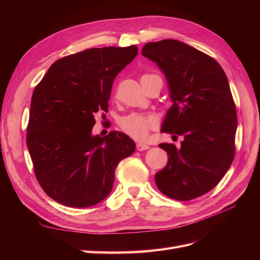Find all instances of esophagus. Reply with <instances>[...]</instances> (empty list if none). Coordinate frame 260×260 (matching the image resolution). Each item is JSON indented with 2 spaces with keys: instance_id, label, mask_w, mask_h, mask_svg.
<instances>
[{
  "instance_id": "1",
  "label": "esophagus",
  "mask_w": 260,
  "mask_h": 260,
  "mask_svg": "<svg viewBox=\"0 0 260 260\" xmlns=\"http://www.w3.org/2000/svg\"><path fill=\"white\" fill-rule=\"evenodd\" d=\"M149 148V145L148 144H145V143H142V142H139L137 143V149L138 151H146V149Z\"/></svg>"
}]
</instances>
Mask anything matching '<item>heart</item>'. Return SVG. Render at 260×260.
<instances>
[{"label":"heart","mask_w":260,"mask_h":260,"mask_svg":"<svg viewBox=\"0 0 260 260\" xmlns=\"http://www.w3.org/2000/svg\"><path fill=\"white\" fill-rule=\"evenodd\" d=\"M152 76V75H144ZM157 124V119L154 115L143 113H131L123 116L119 120L121 130L129 137L136 140H144L147 138L149 131Z\"/></svg>","instance_id":"1"}]
</instances>
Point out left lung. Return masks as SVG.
Returning <instances> with one entry per match:
<instances>
[{"mask_svg":"<svg viewBox=\"0 0 260 260\" xmlns=\"http://www.w3.org/2000/svg\"><path fill=\"white\" fill-rule=\"evenodd\" d=\"M142 55L166 77L172 106L161 132L182 136L176 145L161 143L168 162L155 175L159 191L190 201L212 190L230 168L238 116L228 78L209 55L178 40L148 42Z\"/></svg>","mask_w":260,"mask_h":260,"instance_id":"1","label":"left lung"}]
</instances>
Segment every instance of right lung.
Segmentation results:
<instances>
[{"label":"right lung","instance_id":"1","mask_svg":"<svg viewBox=\"0 0 260 260\" xmlns=\"http://www.w3.org/2000/svg\"><path fill=\"white\" fill-rule=\"evenodd\" d=\"M137 45L94 48L49 68L32 94L27 146L35 175L51 199L69 207L96 205L111 193L115 169L136 151L127 135L92 136L94 114L107 112L116 76L135 59Z\"/></svg>","mask_w":260,"mask_h":260}]
</instances>
